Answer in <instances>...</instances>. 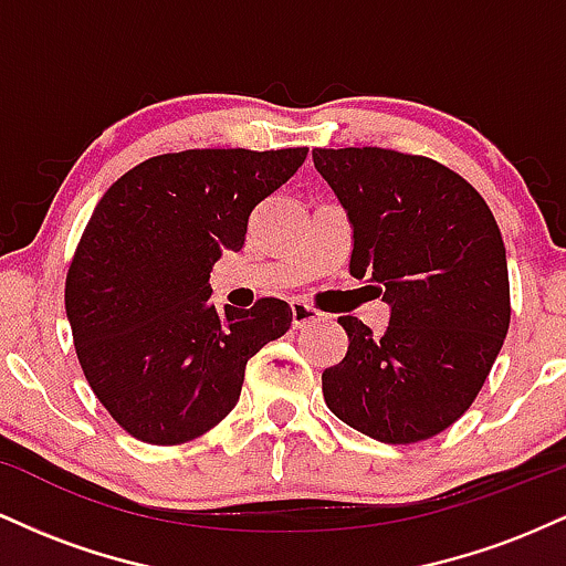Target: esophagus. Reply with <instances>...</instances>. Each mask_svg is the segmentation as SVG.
<instances>
[{
  "mask_svg": "<svg viewBox=\"0 0 566 566\" xmlns=\"http://www.w3.org/2000/svg\"><path fill=\"white\" fill-rule=\"evenodd\" d=\"M290 308H292V327H305V324L322 319L319 311H316L314 305H308L303 301H292Z\"/></svg>",
  "mask_w": 566,
  "mask_h": 566,
  "instance_id": "34e87169",
  "label": "esophagus"
}]
</instances>
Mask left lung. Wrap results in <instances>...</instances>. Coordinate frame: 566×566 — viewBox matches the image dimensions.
Instances as JSON below:
<instances>
[{
    "label": "left lung",
    "mask_w": 566,
    "mask_h": 566,
    "mask_svg": "<svg viewBox=\"0 0 566 566\" xmlns=\"http://www.w3.org/2000/svg\"><path fill=\"white\" fill-rule=\"evenodd\" d=\"M354 231L350 274L391 308L386 333L340 316L348 350L322 391L386 444L437 437L465 412L511 322L509 263L486 201L439 161L388 148H316Z\"/></svg>",
    "instance_id": "8db88e82"
}]
</instances>
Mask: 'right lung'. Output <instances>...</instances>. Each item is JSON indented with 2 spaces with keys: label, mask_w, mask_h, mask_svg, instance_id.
Listing matches in <instances>:
<instances>
[{
  "label": "right lung",
  "mask_w": 566,
  "mask_h": 566,
  "mask_svg": "<svg viewBox=\"0 0 566 566\" xmlns=\"http://www.w3.org/2000/svg\"><path fill=\"white\" fill-rule=\"evenodd\" d=\"M308 148H191L140 161L95 205L66 276V316L90 388L148 444H184L237 407L244 367L292 311L210 303V271L244 247L252 210Z\"/></svg>",
  "instance_id": "right-lung-1"
}]
</instances>
